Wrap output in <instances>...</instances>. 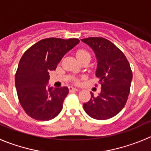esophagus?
Wrapping results in <instances>:
<instances>
[{
  "label": "esophagus",
  "mask_w": 151,
  "mask_h": 151,
  "mask_svg": "<svg viewBox=\"0 0 151 151\" xmlns=\"http://www.w3.org/2000/svg\"><path fill=\"white\" fill-rule=\"evenodd\" d=\"M79 89L77 88H75V87H69V91H78Z\"/></svg>",
  "instance_id": "34e87169"
}]
</instances>
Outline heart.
Segmentation results:
<instances>
[{"label":"heart","instance_id":"b5f03b06","mask_svg":"<svg viewBox=\"0 0 151 151\" xmlns=\"http://www.w3.org/2000/svg\"><path fill=\"white\" fill-rule=\"evenodd\" d=\"M90 57V54L88 51L85 50H78V51L76 52V57L77 59L79 60L81 58H83V57Z\"/></svg>","mask_w":151,"mask_h":151}]
</instances>
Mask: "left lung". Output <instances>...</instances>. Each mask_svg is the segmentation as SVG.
Wrapping results in <instances>:
<instances>
[{
    "label": "left lung",
    "mask_w": 151,
    "mask_h": 151,
    "mask_svg": "<svg viewBox=\"0 0 151 151\" xmlns=\"http://www.w3.org/2000/svg\"><path fill=\"white\" fill-rule=\"evenodd\" d=\"M93 50L97 59L95 75L101 85V93L83 104L91 118L104 120L117 115L125 106L130 92L132 73L125 56L111 41L91 37L81 39Z\"/></svg>",
    "instance_id": "left-lung-1"
}]
</instances>
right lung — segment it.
<instances>
[{
    "mask_svg": "<svg viewBox=\"0 0 151 151\" xmlns=\"http://www.w3.org/2000/svg\"><path fill=\"white\" fill-rule=\"evenodd\" d=\"M78 43L77 38H45L24 53L15 75V85L19 103L29 116L48 121L60 113L69 88L47 85L49 73L55 70L63 56Z\"/></svg>",
    "mask_w": 151,
    "mask_h": 151,
    "instance_id": "add662e5",
    "label": "right lung"
}]
</instances>
